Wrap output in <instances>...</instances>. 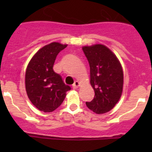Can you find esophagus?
Listing matches in <instances>:
<instances>
[{
    "mask_svg": "<svg viewBox=\"0 0 152 152\" xmlns=\"http://www.w3.org/2000/svg\"><path fill=\"white\" fill-rule=\"evenodd\" d=\"M79 86V82L78 81H75V83L73 84V85H72V88H74V89H76V88H77V87Z\"/></svg>",
    "mask_w": 152,
    "mask_h": 152,
    "instance_id": "esophagus-1",
    "label": "esophagus"
}]
</instances>
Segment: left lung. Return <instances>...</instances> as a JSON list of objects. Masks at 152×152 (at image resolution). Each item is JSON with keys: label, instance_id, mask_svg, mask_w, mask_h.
I'll return each instance as SVG.
<instances>
[{"label": "left lung", "instance_id": "1", "mask_svg": "<svg viewBox=\"0 0 152 152\" xmlns=\"http://www.w3.org/2000/svg\"><path fill=\"white\" fill-rule=\"evenodd\" d=\"M88 60L91 84L94 90V97L86 102L88 108L97 114L112 110L122 95L123 72L115 55L105 45L97 44L83 47Z\"/></svg>", "mask_w": 152, "mask_h": 152}]
</instances>
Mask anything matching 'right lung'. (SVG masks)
<instances>
[{
	"label": "right lung",
	"instance_id": "1",
	"mask_svg": "<svg viewBox=\"0 0 152 152\" xmlns=\"http://www.w3.org/2000/svg\"><path fill=\"white\" fill-rule=\"evenodd\" d=\"M67 45L52 42L36 52L28 64L26 71V91L33 105L40 111H54L62 103L67 91L66 85L60 75L53 70L58 54Z\"/></svg>",
	"mask_w": 152,
	"mask_h": 152
}]
</instances>
